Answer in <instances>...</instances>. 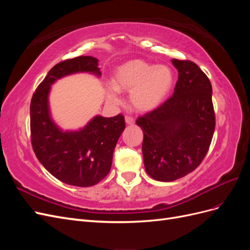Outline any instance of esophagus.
<instances>
[{
    "mask_svg": "<svg viewBox=\"0 0 250 250\" xmlns=\"http://www.w3.org/2000/svg\"><path fill=\"white\" fill-rule=\"evenodd\" d=\"M125 122H126L128 125H133L135 121H134V119H133L132 117L126 116V117H125Z\"/></svg>",
    "mask_w": 250,
    "mask_h": 250,
    "instance_id": "1",
    "label": "esophagus"
}]
</instances>
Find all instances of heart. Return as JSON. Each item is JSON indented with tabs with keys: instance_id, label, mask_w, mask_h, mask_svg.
<instances>
[{
	"instance_id": "obj_1",
	"label": "heart",
	"mask_w": 250,
	"mask_h": 250,
	"mask_svg": "<svg viewBox=\"0 0 250 250\" xmlns=\"http://www.w3.org/2000/svg\"><path fill=\"white\" fill-rule=\"evenodd\" d=\"M173 84L174 73L169 65H154L135 59L121 64L113 72L112 84L106 87V98L117 104L120 102L119 92H130L132 106L140 111H150L167 99Z\"/></svg>"
}]
</instances>
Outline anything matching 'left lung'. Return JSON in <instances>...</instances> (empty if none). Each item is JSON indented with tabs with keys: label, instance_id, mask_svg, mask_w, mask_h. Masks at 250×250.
Instances as JSON below:
<instances>
[{
	"label": "left lung",
	"instance_id": "8db88e82",
	"mask_svg": "<svg viewBox=\"0 0 250 250\" xmlns=\"http://www.w3.org/2000/svg\"><path fill=\"white\" fill-rule=\"evenodd\" d=\"M178 71L174 93L161 106L137 120L144 132V165L158 181H173L194 171L207 155L216 119L211 84L190 60L172 59Z\"/></svg>",
	"mask_w": 250,
	"mask_h": 250
}]
</instances>
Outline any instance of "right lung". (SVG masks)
<instances>
[{
  "label": "right lung",
  "mask_w": 250,
  "mask_h": 250,
  "mask_svg": "<svg viewBox=\"0 0 250 250\" xmlns=\"http://www.w3.org/2000/svg\"><path fill=\"white\" fill-rule=\"evenodd\" d=\"M79 72L100 76L98 59L79 56L52 67L31 99L30 130L34 153L53 176L71 186L92 187L110 171L125 119L121 113L112 118L96 116L78 131H63L53 122L48 100L51 85L57 79Z\"/></svg>",
  "instance_id": "add662e5"
}]
</instances>
